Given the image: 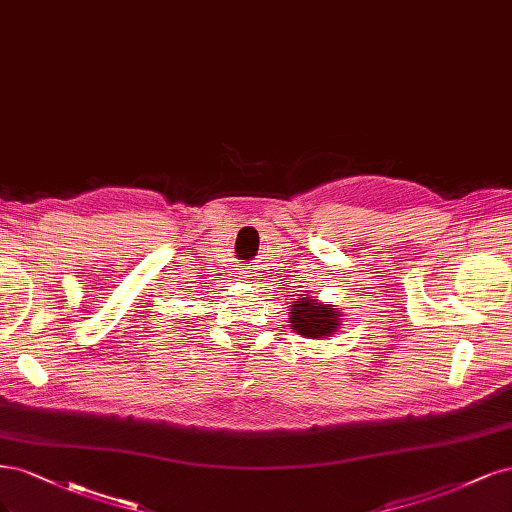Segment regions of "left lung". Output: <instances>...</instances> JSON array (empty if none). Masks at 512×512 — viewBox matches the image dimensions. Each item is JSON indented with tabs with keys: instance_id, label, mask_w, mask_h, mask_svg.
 I'll list each match as a JSON object with an SVG mask.
<instances>
[{
	"instance_id": "left-lung-1",
	"label": "left lung",
	"mask_w": 512,
	"mask_h": 512,
	"mask_svg": "<svg viewBox=\"0 0 512 512\" xmlns=\"http://www.w3.org/2000/svg\"><path fill=\"white\" fill-rule=\"evenodd\" d=\"M338 310L329 308L317 300L302 298L293 304L291 310V329L306 338H323L334 332L340 325Z\"/></svg>"
}]
</instances>
